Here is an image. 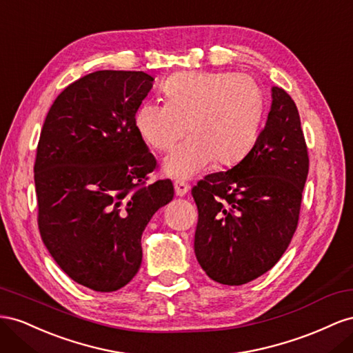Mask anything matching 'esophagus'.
<instances>
[{
    "instance_id": "esophagus-1",
    "label": "esophagus",
    "mask_w": 353,
    "mask_h": 353,
    "mask_svg": "<svg viewBox=\"0 0 353 353\" xmlns=\"http://www.w3.org/2000/svg\"><path fill=\"white\" fill-rule=\"evenodd\" d=\"M189 185H186L185 182H176L174 183V192L177 196H185L189 192Z\"/></svg>"
}]
</instances>
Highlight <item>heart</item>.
<instances>
[{
	"mask_svg": "<svg viewBox=\"0 0 353 353\" xmlns=\"http://www.w3.org/2000/svg\"><path fill=\"white\" fill-rule=\"evenodd\" d=\"M167 103L143 102L134 125L143 142L168 152L189 128L190 137L163 165L176 180H188L211 164L234 165L254 148L265 115L259 84L232 72H182L164 87Z\"/></svg>",
	"mask_w": 353,
	"mask_h": 353,
	"instance_id": "1",
	"label": "heart"
}]
</instances>
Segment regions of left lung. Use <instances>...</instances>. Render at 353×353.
<instances>
[{
    "label": "left lung",
    "instance_id": "left-lung-1",
    "mask_svg": "<svg viewBox=\"0 0 353 353\" xmlns=\"http://www.w3.org/2000/svg\"><path fill=\"white\" fill-rule=\"evenodd\" d=\"M307 171L297 106L272 87L266 125L251 152L192 189L195 256L211 279L243 285L276 265L296 232Z\"/></svg>",
    "mask_w": 353,
    "mask_h": 353
}]
</instances>
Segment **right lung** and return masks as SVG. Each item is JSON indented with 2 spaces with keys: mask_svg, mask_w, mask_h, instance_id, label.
<instances>
[{
  "mask_svg": "<svg viewBox=\"0 0 353 353\" xmlns=\"http://www.w3.org/2000/svg\"><path fill=\"white\" fill-rule=\"evenodd\" d=\"M142 70H97L50 108L34 165L38 228L56 263L100 293L127 285L142 263V234L174 195L171 180L145 185L157 167L134 115L152 88Z\"/></svg>",
  "mask_w": 353,
  "mask_h": 353,
  "instance_id": "add662e5",
  "label": "right lung"
}]
</instances>
